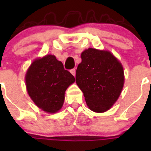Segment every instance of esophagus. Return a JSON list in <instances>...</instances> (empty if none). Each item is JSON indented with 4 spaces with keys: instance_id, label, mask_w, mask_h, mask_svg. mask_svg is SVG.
<instances>
[{
    "instance_id": "1",
    "label": "esophagus",
    "mask_w": 151,
    "mask_h": 151,
    "mask_svg": "<svg viewBox=\"0 0 151 151\" xmlns=\"http://www.w3.org/2000/svg\"><path fill=\"white\" fill-rule=\"evenodd\" d=\"M70 73H72V74L73 75V76H76V70H75V69H71V70H70Z\"/></svg>"
}]
</instances>
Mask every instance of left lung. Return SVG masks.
<instances>
[{
    "label": "left lung",
    "instance_id": "8db88e82",
    "mask_svg": "<svg viewBox=\"0 0 151 151\" xmlns=\"http://www.w3.org/2000/svg\"><path fill=\"white\" fill-rule=\"evenodd\" d=\"M76 82L83 92L91 110H108L120 95L124 84L123 68L113 54L106 50L88 48L82 53Z\"/></svg>",
    "mask_w": 151,
    "mask_h": 151
}]
</instances>
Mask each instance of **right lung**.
Listing matches in <instances>:
<instances>
[{
  "instance_id": "add662e5",
  "label": "right lung",
  "mask_w": 151,
  "mask_h": 151,
  "mask_svg": "<svg viewBox=\"0 0 151 151\" xmlns=\"http://www.w3.org/2000/svg\"><path fill=\"white\" fill-rule=\"evenodd\" d=\"M75 81L74 76L54 55L35 60L26 76L29 96L38 107L47 113L60 110L65 91Z\"/></svg>"
}]
</instances>
